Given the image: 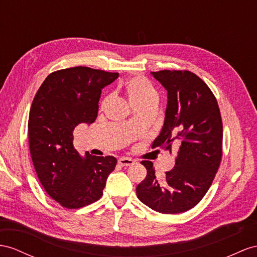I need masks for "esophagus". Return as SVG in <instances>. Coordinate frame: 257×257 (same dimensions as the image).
<instances>
[{
    "label": "esophagus",
    "mask_w": 257,
    "mask_h": 257,
    "mask_svg": "<svg viewBox=\"0 0 257 257\" xmlns=\"http://www.w3.org/2000/svg\"><path fill=\"white\" fill-rule=\"evenodd\" d=\"M118 164H119L120 166L124 167V166H131L135 164V161L129 159V157H121V159L118 160Z\"/></svg>",
    "instance_id": "esophagus-1"
}]
</instances>
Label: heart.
<instances>
[{
  "instance_id": "obj_1",
  "label": "heart",
  "mask_w": 257,
  "mask_h": 257,
  "mask_svg": "<svg viewBox=\"0 0 257 257\" xmlns=\"http://www.w3.org/2000/svg\"><path fill=\"white\" fill-rule=\"evenodd\" d=\"M124 91H126L131 105L136 109L147 106L149 104L157 103V100H159L153 85L146 78L140 76L129 79L124 85Z\"/></svg>"
}]
</instances>
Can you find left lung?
<instances>
[{"label": "left lung", "instance_id": "left-lung-1", "mask_svg": "<svg viewBox=\"0 0 257 257\" xmlns=\"http://www.w3.org/2000/svg\"><path fill=\"white\" fill-rule=\"evenodd\" d=\"M167 90L165 121L152 149L173 151L176 164L164 179L155 176L153 163L142 161L148 173L137 186V196L163 214H178L194 207L206 194L222 157V121L214 93L189 70L153 71Z\"/></svg>", "mask_w": 257, "mask_h": 257}]
</instances>
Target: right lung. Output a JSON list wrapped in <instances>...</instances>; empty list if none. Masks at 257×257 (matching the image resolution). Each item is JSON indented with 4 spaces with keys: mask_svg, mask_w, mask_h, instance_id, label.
Wrapping results in <instances>:
<instances>
[{
    "mask_svg": "<svg viewBox=\"0 0 257 257\" xmlns=\"http://www.w3.org/2000/svg\"><path fill=\"white\" fill-rule=\"evenodd\" d=\"M118 75L84 66L56 70L45 78L32 101L28 120L32 163L45 192L65 208L97 201L115 169L114 156L79 155L74 130L96 119L102 89Z\"/></svg>",
    "mask_w": 257,
    "mask_h": 257,
    "instance_id": "right-lung-1",
    "label": "right lung"
}]
</instances>
